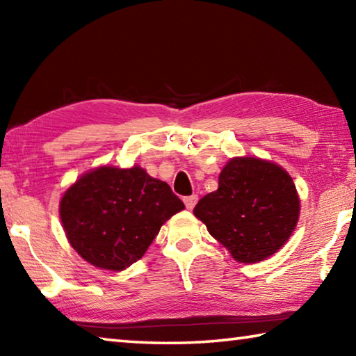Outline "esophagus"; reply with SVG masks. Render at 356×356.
<instances>
[{"instance_id":"1","label":"esophagus","mask_w":356,"mask_h":356,"mask_svg":"<svg viewBox=\"0 0 356 356\" xmlns=\"http://www.w3.org/2000/svg\"><path fill=\"white\" fill-rule=\"evenodd\" d=\"M184 202H185V207H186V209L193 210V207H195L196 202H197V196H196V195L186 196V197H184Z\"/></svg>"}]
</instances>
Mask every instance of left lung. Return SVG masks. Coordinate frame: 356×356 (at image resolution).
Listing matches in <instances>:
<instances>
[{
    "label": "left lung",
    "mask_w": 356,
    "mask_h": 356,
    "mask_svg": "<svg viewBox=\"0 0 356 356\" xmlns=\"http://www.w3.org/2000/svg\"><path fill=\"white\" fill-rule=\"evenodd\" d=\"M193 212L236 261L252 264L287 242L297 226L300 200L282 168L246 156L222 168L218 190L200 200Z\"/></svg>",
    "instance_id": "1"
}]
</instances>
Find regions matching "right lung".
<instances>
[{"mask_svg": "<svg viewBox=\"0 0 356 356\" xmlns=\"http://www.w3.org/2000/svg\"><path fill=\"white\" fill-rule=\"evenodd\" d=\"M184 209L170 185L140 166H102L65 191L59 215L84 261L119 272L140 261L161 225Z\"/></svg>", "mask_w": 356, "mask_h": 356, "instance_id": "right-lung-1", "label": "right lung"}]
</instances>
